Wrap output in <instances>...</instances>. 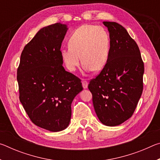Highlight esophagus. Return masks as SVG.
I'll list each match as a JSON object with an SVG mask.
<instances>
[{
    "label": "esophagus",
    "mask_w": 160,
    "mask_h": 160,
    "mask_svg": "<svg viewBox=\"0 0 160 160\" xmlns=\"http://www.w3.org/2000/svg\"><path fill=\"white\" fill-rule=\"evenodd\" d=\"M82 88H83L84 89L88 88V81L85 80H82Z\"/></svg>",
    "instance_id": "34e87169"
}]
</instances>
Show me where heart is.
Here are the masks:
<instances>
[{
  "instance_id": "heart-1",
  "label": "heart",
  "mask_w": 160,
  "mask_h": 160,
  "mask_svg": "<svg viewBox=\"0 0 160 160\" xmlns=\"http://www.w3.org/2000/svg\"><path fill=\"white\" fill-rule=\"evenodd\" d=\"M110 48L111 39L106 29L84 25L72 32L68 39V47L61 48V56L70 71L76 70L80 60L85 71H99L106 66Z\"/></svg>"
}]
</instances>
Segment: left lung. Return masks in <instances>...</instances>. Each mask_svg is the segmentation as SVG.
I'll return each mask as SVG.
<instances>
[{
    "instance_id": "1",
    "label": "left lung",
    "mask_w": 160,
    "mask_h": 160,
    "mask_svg": "<svg viewBox=\"0 0 160 160\" xmlns=\"http://www.w3.org/2000/svg\"><path fill=\"white\" fill-rule=\"evenodd\" d=\"M111 39L109 57L88 88L99 121L105 126L120 125L133 113L143 89V63L139 48L122 25L103 22Z\"/></svg>"
}]
</instances>
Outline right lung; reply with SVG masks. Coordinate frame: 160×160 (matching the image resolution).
Instances as JSON below:
<instances>
[{"label":"right lung","instance_id":"add662e5","mask_svg":"<svg viewBox=\"0 0 160 160\" xmlns=\"http://www.w3.org/2000/svg\"><path fill=\"white\" fill-rule=\"evenodd\" d=\"M60 22L42 28L21 53L17 72L20 100L32 123L51 132L63 131L71 118V104L83 90L66 71L61 56L68 30Z\"/></svg>","mask_w":160,"mask_h":160}]
</instances>
